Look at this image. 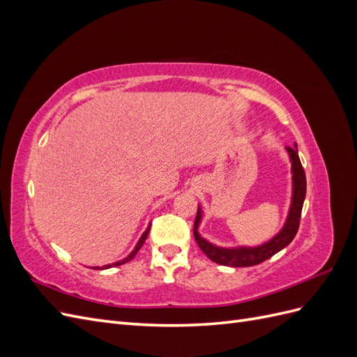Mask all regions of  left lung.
<instances>
[{
    "instance_id": "1",
    "label": "left lung",
    "mask_w": 357,
    "mask_h": 357,
    "mask_svg": "<svg viewBox=\"0 0 357 357\" xmlns=\"http://www.w3.org/2000/svg\"><path fill=\"white\" fill-rule=\"evenodd\" d=\"M290 162H291V202L287 219L283 225L282 231L277 235H274L271 240L256 245V247H219L214 245L210 241L199 235L198 228L202 219V210L198 205V213L195 225H193V235H195V240L199 245L201 250L207 255L208 259L213 262L225 265V266H234V268H241V266H253L257 264L265 262L266 259L274 256L280 250H283L286 245L291 243L295 238V235L299 228V220H301V211L302 205H304L305 193H307V178L304 168L301 165V160L298 156V146L295 147H286Z\"/></svg>"
}]
</instances>
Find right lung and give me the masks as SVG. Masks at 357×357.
I'll list each match as a JSON object with an SVG mask.
<instances>
[{"instance_id":"obj_1","label":"right lung","mask_w":357,"mask_h":357,"mask_svg":"<svg viewBox=\"0 0 357 357\" xmlns=\"http://www.w3.org/2000/svg\"><path fill=\"white\" fill-rule=\"evenodd\" d=\"M149 231H150V225L147 226V229L144 231V234L142 235V238L138 240V243H137V245L134 247V250L129 253L125 259H122V261H117V262H114V264H109V265H105V266H102V268H100V266H93V269H107V268H112V266H119V265H123V264H126V262H129L131 261V259H134V256L138 253V250L139 248H142V245L144 244V241H146V238H147V235H149Z\"/></svg>"}]
</instances>
